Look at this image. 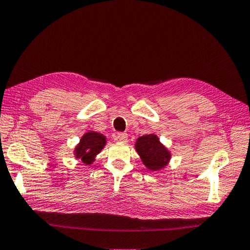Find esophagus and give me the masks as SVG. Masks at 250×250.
I'll list each match as a JSON object with an SVG mask.
<instances>
[{
	"label": "esophagus",
	"instance_id": "esophagus-1",
	"mask_svg": "<svg viewBox=\"0 0 250 250\" xmlns=\"http://www.w3.org/2000/svg\"><path fill=\"white\" fill-rule=\"evenodd\" d=\"M116 139L118 141H121V142H126V140H128V134L125 132H118L116 135Z\"/></svg>",
	"mask_w": 250,
	"mask_h": 250
}]
</instances>
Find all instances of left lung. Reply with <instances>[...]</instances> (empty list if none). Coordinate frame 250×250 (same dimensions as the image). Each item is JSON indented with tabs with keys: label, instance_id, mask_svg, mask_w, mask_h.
<instances>
[{
	"label": "left lung",
	"instance_id": "obj_1",
	"mask_svg": "<svg viewBox=\"0 0 250 250\" xmlns=\"http://www.w3.org/2000/svg\"><path fill=\"white\" fill-rule=\"evenodd\" d=\"M135 149L149 170L156 171L164 168L170 160V152L161 143L156 134L140 137L135 142Z\"/></svg>",
	"mask_w": 250,
	"mask_h": 250
}]
</instances>
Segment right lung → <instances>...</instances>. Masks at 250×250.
Instances as JSON below:
<instances>
[{
  "mask_svg": "<svg viewBox=\"0 0 250 250\" xmlns=\"http://www.w3.org/2000/svg\"><path fill=\"white\" fill-rule=\"evenodd\" d=\"M105 145V135L95 132V131H89L81 138L80 143L74 148V155L85 165H89L95 161V157L101 153Z\"/></svg>",
  "mask_w": 250,
  "mask_h": 250,
  "instance_id": "add662e5",
  "label": "right lung"
}]
</instances>
